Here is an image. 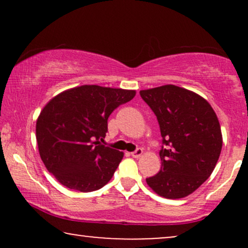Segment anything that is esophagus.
<instances>
[{
    "instance_id": "34e87169",
    "label": "esophagus",
    "mask_w": 248,
    "mask_h": 248,
    "mask_svg": "<svg viewBox=\"0 0 248 248\" xmlns=\"http://www.w3.org/2000/svg\"><path fill=\"white\" fill-rule=\"evenodd\" d=\"M142 155H143V150H142V149H137V150L131 154V155L133 158H140Z\"/></svg>"
}]
</instances>
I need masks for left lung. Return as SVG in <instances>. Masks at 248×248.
<instances>
[{"label":"left lung","instance_id":"8db88e82","mask_svg":"<svg viewBox=\"0 0 248 248\" xmlns=\"http://www.w3.org/2000/svg\"><path fill=\"white\" fill-rule=\"evenodd\" d=\"M157 116L162 137L161 169L145 179L166 199H182L196 191L212 174L222 148L217 114L208 101L174 84L141 90Z\"/></svg>","mask_w":248,"mask_h":248}]
</instances>
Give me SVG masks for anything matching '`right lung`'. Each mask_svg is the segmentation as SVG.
I'll return each mask as SVG.
<instances>
[{
	"instance_id": "1",
	"label": "right lung",
	"mask_w": 248,
	"mask_h": 248,
	"mask_svg": "<svg viewBox=\"0 0 248 248\" xmlns=\"http://www.w3.org/2000/svg\"><path fill=\"white\" fill-rule=\"evenodd\" d=\"M135 90L84 84L56 94L40 111L36 139L40 158L61 184L93 192L107 184L124 154L100 144L115 108L132 100Z\"/></svg>"
}]
</instances>
